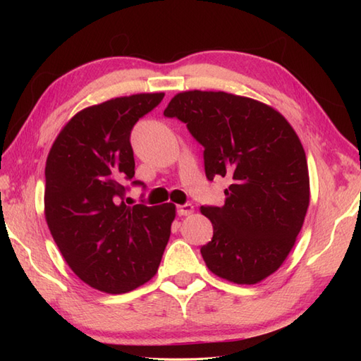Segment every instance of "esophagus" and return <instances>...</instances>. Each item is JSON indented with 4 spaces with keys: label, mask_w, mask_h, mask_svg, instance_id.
<instances>
[{
    "label": "esophagus",
    "mask_w": 361,
    "mask_h": 361,
    "mask_svg": "<svg viewBox=\"0 0 361 361\" xmlns=\"http://www.w3.org/2000/svg\"><path fill=\"white\" fill-rule=\"evenodd\" d=\"M194 212V206L190 203H186V204H181L176 208V214H178L180 217H185V216H190V214Z\"/></svg>",
    "instance_id": "obj_1"
}]
</instances>
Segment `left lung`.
Here are the masks:
<instances>
[{
    "label": "left lung",
    "instance_id": "left-lung-1",
    "mask_svg": "<svg viewBox=\"0 0 361 361\" xmlns=\"http://www.w3.org/2000/svg\"><path fill=\"white\" fill-rule=\"evenodd\" d=\"M164 116L185 122L204 152L208 180L228 176L225 204L202 206L214 228L200 252L234 283H257L287 259L310 202L307 159L288 121L273 106L225 91H183Z\"/></svg>",
    "mask_w": 361,
    "mask_h": 361
}]
</instances>
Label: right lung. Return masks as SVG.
I'll return each mask as SVG.
<instances>
[{"label": "right lung", "instance_id": "1", "mask_svg": "<svg viewBox=\"0 0 361 361\" xmlns=\"http://www.w3.org/2000/svg\"><path fill=\"white\" fill-rule=\"evenodd\" d=\"M163 97L141 93L83 109L46 159L44 217L52 239L75 276L105 293H127L150 281L171 237L173 203L122 202V183L135 176L130 133Z\"/></svg>", "mask_w": 361, "mask_h": 361}]
</instances>
